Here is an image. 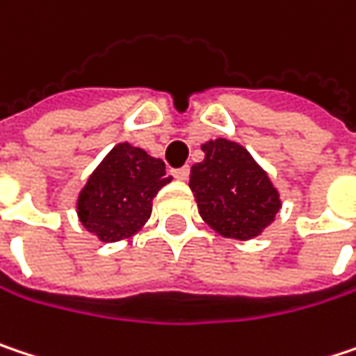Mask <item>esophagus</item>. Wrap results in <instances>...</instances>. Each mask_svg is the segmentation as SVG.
<instances>
[{
	"mask_svg": "<svg viewBox=\"0 0 356 356\" xmlns=\"http://www.w3.org/2000/svg\"><path fill=\"white\" fill-rule=\"evenodd\" d=\"M171 173H173V177L179 179V181H185V179L189 177V167H181V169H173Z\"/></svg>",
	"mask_w": 356,
	"mask_h": 356,
	"instance_id": "34e87169",
	"label": "esophagus"
}]
</instances>
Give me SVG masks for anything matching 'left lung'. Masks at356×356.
<instances>
[{
  "instance_id": "obj_1",
  "label": "left lung",
  "mask_w": 356,
  "mask_h": 356,
  "mask_svg": "<svg viewBox=\"0 0 356 356\" xmlns=\"http://www.w3.org/2000/svg\"><path fill=\"white\" fill-rule=\"evenodd\" d=\"M202 150L206 159L189 175L202 218L226 238L259 236L281 208L269 175L236 143L218 138L202 145Z\"/></svg>"
}]
</instances>
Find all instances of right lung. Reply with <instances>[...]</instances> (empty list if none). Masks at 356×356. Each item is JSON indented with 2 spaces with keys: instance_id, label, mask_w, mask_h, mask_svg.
Instances as JSON below:
<instances>
[{
  "instance_id": "add662e5",
  "label": "right lung",
  "mask_w": 356,
  "mask_h": 356,
  "mask_svg": "<svg viewBox=\"0 0 356 356\" xmlns=\"http://www.w3.org/2000/svg\"><path fill=\"white\" fill-rule=\"evenodd\" d=\"M169 181L161 159L128 143L113 146L79 193V220L104 243L122 241L145 226L152 197Z\"/></svg>"
}]
</instances>
